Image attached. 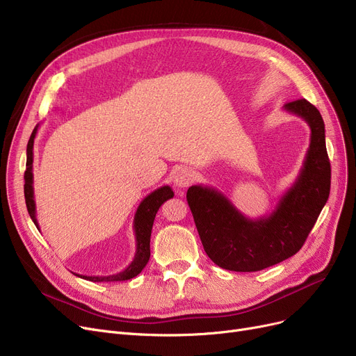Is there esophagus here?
<instances>
[{
    "label": "esophagus",
    "mask_w": 356,
    "mask_h": 356,
    "mask_svg": "<svg viewBox=\"0 0 356 356\" xmlns=\"http://www.w3.org/2000/svg\"><path fill=\"white\" fill-rule=\"evenodd\" d=\"M195 179V172L191 168H179L174 174V184L178 188H187Z\"/></svg>",
    "instance_id": "1"
}]
</instances>
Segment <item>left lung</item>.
<instances>
[{"instance_id":"1","label":"left lung","mask_w":356,"mask_h":356,"mask_svg":"<svg viewBox=\"0 0 356 356\" xmlns=\"http://www.w3.org/2000/svg\"><path fill=\"white\" fill-rule=\"evenodd\" d=\"M284 110L309 124L310 145L300 174L273 211L249 218L213 187L193 185L187 191L201 243L223 269L255 273L296 255L329 198L330 162L321 114L304 98L285 104Z\"/></svg>"}]
</instances>
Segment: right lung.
I'll list each match as a JSON object with an SVG mask.
<instances>
[{
	"label": "right lung",
	"instance_id": "obj_1",
	"mask_svg": "<svg viewBox=\"0 0 356 356\" xmlns=\"http://www.w3.org/2000/svg\"><path fill=\"white\" fill-rule=\"evenodd\" d=\"M39 124L33 130L31 136L27 143V162H26V172H24V198L27 211L33 220V223L39 229V223L36 218V202H35V190H33V145H35V138L38 133ZM174 197V191L169 185H163V187L155 190L146 195L139 204L136 214H134L133 220V230L134 238H136V253L134 258L130 262V265L123 269L122 273H117L113 275H79L83 280H88L92 282H117V281H127L131 280L142 273V269L146 266L150 258V233L152 226H154L155 216L159 210V207L169 198Z\"/></svg>",
	"mask_w": 356,
	"mask_h": 356
}]
</instances>
